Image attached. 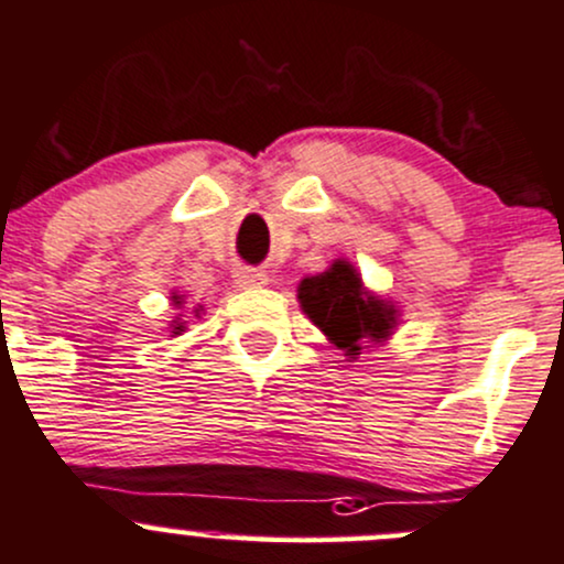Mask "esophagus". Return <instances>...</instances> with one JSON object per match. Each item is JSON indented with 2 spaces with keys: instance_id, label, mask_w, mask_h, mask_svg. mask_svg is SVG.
Masks as SVG:
<instances>
[{
  "instance_id": "34e87169",
  "label": "esophagus",
  "mask_w": 564,
  "mask_h": 564,
  "mask_svg": "<svg viewBox=\"0 0 564 564\" xmlns=\"http://www.w3.org/2000/svg\"><path fill=\"white\" fill-rule=\"evenodd\" d=\"M234 276L239 288H263V284H269V274H265L263 269H247V265H243V269L236 271Z\"/></svg>"
}]
</instances>
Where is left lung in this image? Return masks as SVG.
Wrapping results in <instances>:
<instances>
[{
  "mask_svg": "<svg viewBox=\"0 0 564 564\" xmlns=\"http://www.w3.org/2000/svg\"><path fill=\"white\" fill-rule=\"evenodd\" d=\"M299 304L347 361H356L369 345L391 339L402 317L391 299L371 293L345 258L334 260L323 274L304 276L299 282Z\"/></svg>",
  "mask_w": 564,
  "mask_h": 564,
  "instance_id": "left-lung-1",
  "label": "left lung"
}]
</instances>
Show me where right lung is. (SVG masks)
Masks as SVG:
<instances>
[{"label": "right lung", "mask_w": 564, "mask_h": 564, "mask_svg": "<svg viewBox=\"0 0 564 564\" xmlns=\"http://www.w3.org/2000/svg\"><path fill=\"white\" fill-rule=\"evenodd\" d=\"M171 301H173V306H176V310H184V304H187V301H184V295H178L176 290H173V293H171ZM187 312L193 317H200L206 310H203V306L197 304V306H193V310H187ZM167 328H171V336H182L184 330H187V315H176L171 321V325H167Z\"/></svg>", "instance_id": "1"}]
</instances>
